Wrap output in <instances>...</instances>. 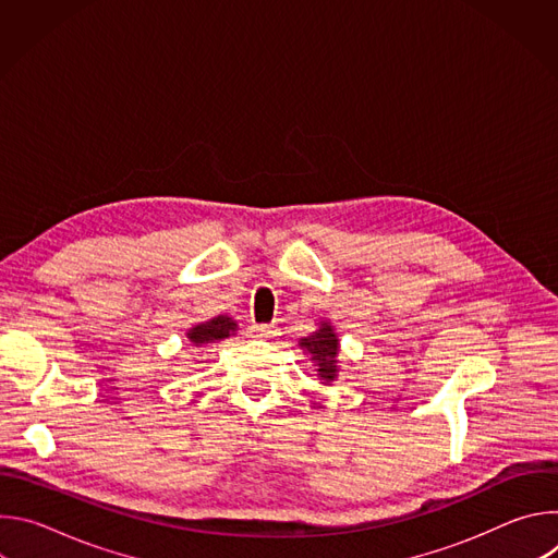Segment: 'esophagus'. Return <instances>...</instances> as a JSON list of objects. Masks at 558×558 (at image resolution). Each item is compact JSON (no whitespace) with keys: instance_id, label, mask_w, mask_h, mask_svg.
I'll use <instances>...</instances> for the list:
<instances>
[{"instance_id":"esophagus-1","label":"esophagus","mask_w":558,"mask_h":558,"mask_svg":"<svg viewBox=\"0 0 558 558\" xmlns=\"http://www.w3.org/2000/svg\"><path fill=\"white\" fill-rule=\"evenodd\" d=\"M250 333H252V338H271L276 333V329L271 325H252Z\"/></svg>"}]
</instances>
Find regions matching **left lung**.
I'll list each match as a JSON object with an SVG mask.
<instances>
[{
	"label": "left lung",
	"mask_w": 558,
	"mask_h": 558,
	"mask_svg": "<svg viewBox=\"0 0 558 558\" xmlns=\"http://www.w3.org/2000/svg\"><path fill=\"white\" fill-rule=\"evenodd\" d=\"M300 347H304L311 353V357L317 364V373H320L323 379L329 381L336 377V373H338V366H336L338 338L329 325H323L320 331H315L313 336L304 338L300 342Z\"/></svg>",
	"instance_id": "left-lung-1"
}]
</instances>
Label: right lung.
Returning a JSON list of instances; mask_svg holds the SVG:
<instances>
[{
  "mask_svg": "<svg viewBox=\"0 0 558 558\" xmlns=\"http://www.w3.org/2000/svg\"><path fill=\"white\" fill-rule=\"evenodd\" d=\"M233 331H235V323L231 320V317L218 315V317H214V320L190 329L187 338L198 347V344H207V342H214V340L229 338Z\"/></svg>",
  "mask_w": 558,
  "mask_h": 558,
  "instance_id": "add662e5",
  "label": "right lung"
}]
</instances>
